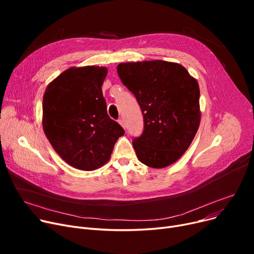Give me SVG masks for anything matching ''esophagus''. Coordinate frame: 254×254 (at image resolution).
Returning a JSON list of instances; mask_svg holds the SVG:
<instances>
[{
  "instance_id": "obj_1",
  "label": "esophagus",
  "mask_w": 254,
  "mask_h": 254,
  "mask_svg": "<svg viewBox=\"0 0 254 254\" xmlns=\"http://www.w3.org/2000/svg\"><path fill=\"white\" fill-rule=\"evenodd\" d=\"M118 123H119V125L122 126L124 128H126V123H125V119H123V118H120L119 120H118Z\"/></svg>"
}]
</instances>
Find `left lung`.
Here are the masks:
<instances>
[{"label": "left lung", "mask_w": 254, "mask_h": 254, "mask_svg": "<svg viewBox=\"0 0 254 254\" xmlns=\"http://www.w3.org/2000/svg\"><path fill=\"white\" fill-rule=\"evenodd\" d=\"M117 73L144 117L143 134L132 142L138 159L154 169L176 163L201 123L196 79L182 64L159 60L122 63Z\"/></svg>", "instance_id": "8db88e82"}]
</instances>
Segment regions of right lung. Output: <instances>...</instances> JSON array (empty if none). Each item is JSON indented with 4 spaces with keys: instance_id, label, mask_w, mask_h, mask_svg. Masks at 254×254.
Instances as JSON below:
<instances>
[{
    "instance_id": "add662e5",
    "label": "right lung",
    "mask_w": 254,
    "mask_h": 254,
    "mask_svg": "<svg viewBox=\"0 0 254 254\" xmlns=\"http://www.w3.org/2000/svg\"><path fill=\"white\" fill-rule=\"evenodd\" d=\"M106 66H71L47 85L42 126L56 152L75 169L93 171L111 157L124 128L107 114Z\"/></svg>"
}]
</instances>
